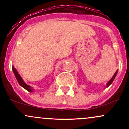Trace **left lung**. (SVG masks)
Here are the masks:
<instances>
[{
	"mask_svg": "<svg viewBox=\"0 0 129 129\" xmlns=\"http://www.w3.org/2000/svg\"><path fill=\"white\" fill-rule=\"evenodd\" d=\"M117 73H118V70H116V72H115V73L114 74V75L113 76V77H112V78H111L110 79V81H109V82H107V87H108L109 86V85H110L112 83V82H113V80L115 79V77H116V75H117Z\"/></svg>",
	"mask_w": 129,
	"mask_h": 129,
	"instance_id": "8db88e82",
	"label": "left lung"
}]
</instances>
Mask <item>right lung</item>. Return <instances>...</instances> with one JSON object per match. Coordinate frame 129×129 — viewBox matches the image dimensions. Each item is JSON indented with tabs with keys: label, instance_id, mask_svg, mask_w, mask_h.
<instances>
[{
	"label": "right lung",
	"instance_id": "add662e5",
	"mask_svg": "<svg viewBox=\"0 0 129 129\" xmlns=\"http://www.w3.org/2000/svg\"><path fill=\"white\" fill-rule=\"evenodd\" d=\"M12 70H13V73H14V75H15L16 79H17V81H18L19 85H21V86L23 87V88H24L25 89L27 90V91H28L29 92H33V91L32 87L31 86H29V85H27L26 84H25V82L23 81V80L22 79L21 76H20V75H19L18 72H17V70H16L15 68H14V67L13 66H12Z\"/></svg>",
	"mask_w": 129,
	"mask_h": 129
}]
</instances>
